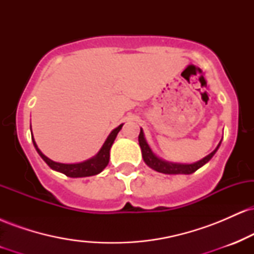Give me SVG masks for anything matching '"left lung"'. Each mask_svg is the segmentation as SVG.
<instances>
[{
    "mask_svg": "<svg viewBox=\"0 0 254 254\" xmlns=\"http://www.w3.org/2000/svg\"><path fill=\"white\" fill-rule=\"evenodd\" d=\"M222 141V139H221ZM138 142H139V147H141L142 150V157H143L144 162L149 166L150 168H153L154 171L160 172V173H165V174H191L193 172H196L198 168H200L202 166H204L209 160L211 159L212 156L215 155L218 147L221 145V142L218 143L216 147V149L214 151H211L209 155H206L205 157H203L202 160L199 161L194 162V164H176V162H170L166 161V160L160 159L157 157L155 154L153 153V150L150 149L149 144L147 143L144 138V133L143 130L141 129V132L138 135Z\"/></svg>",
    "mask_w": 254,
    "mask_h": 254,
    "instance_id": "8db88e82",
    "label": "left lung"
}]
</instances>
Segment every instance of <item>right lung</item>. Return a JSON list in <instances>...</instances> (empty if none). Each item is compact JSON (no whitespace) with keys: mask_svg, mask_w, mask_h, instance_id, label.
Here are the masks:
<instances>
[{"mask_svg":"<svg viewBox=\"0 0 254 254\" xmlns=\"http://www.w3.org/2000/svg\"><path fill=\"white\" fill-rule=\"evenodd\" d=\"M122 127H123V124H121L118 127H116L115 130L111 131V133L106 138V141H105V143L103 144V147H101V149L98 151L97 155L93 156L92 159L86 160V161L83 162H78V164H61V162L52 161L51 159H49L48 156H45L42 151H40L33 137H32V141H33L34 148L37 149L38 154H39L44 161L49 165V167L52 168L54 171L61 172V173L65 174L66 177H70V178L90 177V176H95V174H99L107 165H109L110 149L111 147H112L113 142H115L118 132L121 131ZM31 132H32V129H31Z\"/></svg>","mask_w":254,"mask_h":254,"instance_id":"obj_1","label":"right lung"}]
</instances>
